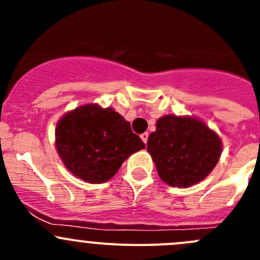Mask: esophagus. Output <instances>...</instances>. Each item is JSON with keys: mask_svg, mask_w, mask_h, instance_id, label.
<instances>
[{"mask_svg": "<svg viewBox=\"0 0 260 260\" xmlns=\"http://www.w3.org/2000/svg\"><path fill=\"white\" fill-rule=\"evenodd\" d=\"M148 132H145V133H142V135H141V138H142V141L143 142H145V145L147 143V141H148Z\"/></svg>", "mask_w": 260, "mask_h": 260, "instance_id": "obj_1", "label": "esophagus"}]
</instances>
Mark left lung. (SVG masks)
Instances as JSON below:
<instances>
[{
    "label": "left lung",
    "instance_id": "obj_1",
    "mask_svg": "<svg viewBox=\"0 0 260 260\" xmlns=\"http://www.w3.org/2000/svg\"><path fill=\"white\" fill-rule=\"evenodd\" d=\"M221 140L204 122L192 117L164 115L147 142L158 176L174 187L200 182L216 166Z\"/></svg>",
    "mask_w": 260,
    "mask_h": 260
}]
</instances>
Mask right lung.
<instances>
[{
    "mask_svg": "<svg viewBox=\"0 0 260 260\" xmlns=\"http://www.w3.org/2000/svg\"><path fill=\"white\" fill-rule=\"evenodd\" d=\"M55 146L65 167L90 183L106 182L132 153L145 148L131 124L112 108L85 104L57 122Z\"/></svg>",
    "mask_w": 260,
    "mask_h": 260,
    "instance_id": "right-lung-1",
    "label": "right lung"
}]
</instances>
